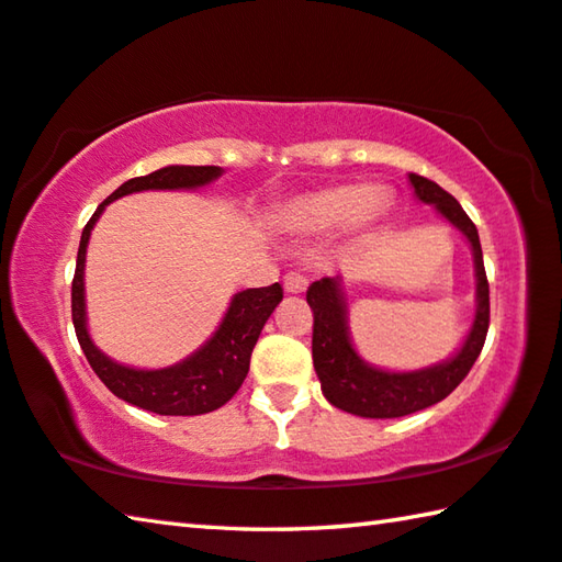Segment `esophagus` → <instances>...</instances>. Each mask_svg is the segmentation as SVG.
<instances>
[{
  "mask_svg": "<svg viewBox=\"0 0 562 562\" xmlns=\"http://www.w3.org/2000/svg\"><path fill=\"white\" fill-rule=\"evenodd\" d=\"M282 284H284V292H290V294H300V292L307 290V280H304L300 272H288V274H284Z\"/></svg>",
  "mask_w": 562,
  "mask_h": 562,
  "instance_id": "obj_1",
  "label": "esophagus"
}]
</instances>
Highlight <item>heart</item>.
<instances>
[{
  "label": "heart",
  "instance_id": "b5f03b06",
  "mask_svg": "<svg viewBox=\"0 0 562 562\" xmlns=\"http://www.w3.org/2000/svg\"><path fill=\"white\" fill-rule=\"evenodd\" d=\"M386 188L364 183H339L310 190L284 203L280 223L297 237H325L347 227L349 233H369L389 213Z\"/></svg>",
  "mask_w": 562,
  "mask_h": 562
}]
</instances>
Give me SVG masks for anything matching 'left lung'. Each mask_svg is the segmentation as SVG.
Wrapping results in <instances>:
<instances>
[{"instance_id":"left-lung-1","label":"left lung","mask_w":562,"mask_h":562,"mask_svg":"<svg viewBox=\"0 0 562 562\" xmlns=\"http://www.w3.org/2000/svg\"><path fill=\"white\" fill-rule=\"evenodd\" d=\"M408 183L418 201L431 205L443 215L449 225L459 231L471 245L473 274H475V315L463 345L449 359L436 361L431 367L414 372H392L369 364L359 357L349 335V307L347 294L341 290V278H322L310 284L307 302L315 312V331H312V361L319 376L322 394L331 406L341 412L364 418H398L426 406L439 404L449 396L463 376L471 372L479 359L488 331V280L483 270V252L479 231L471 217L451 193H446L434 180L408 173Z\"/></svg>"}]
</instances>
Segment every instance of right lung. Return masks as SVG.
<instances>
[{
	"mask_svg": "<svg viewBox=\"0 0 562 562\" xmlns=\"http://www.w3.org/2000/svg\"><path fill=\"white\" fill-rule=\"evenodd\" d=\"M221 176V166H166L148 176L131 178L97 207V213L91 215V221L81 233L71 282V317L79 345L93 372L113 394L123 402L160 416H198L215 412L225 402H231L245 382L252 347L260 337L265 322L270 319L274 307L282 302V288L280 282H274L270 288L235 292L211 339L198 347L193 355L176 361V364L164 369H136L119 364L109 355H103L89 335L87 284H83L89 237L101 213L106 211V205L123 195L144 193V190H198L211 186Z\"/></svg>",
	"mask_w": 562,
	"mask_h": 562,
	"instance_id": "obj_1",
	"label": "right lung"
}]
</instances>
